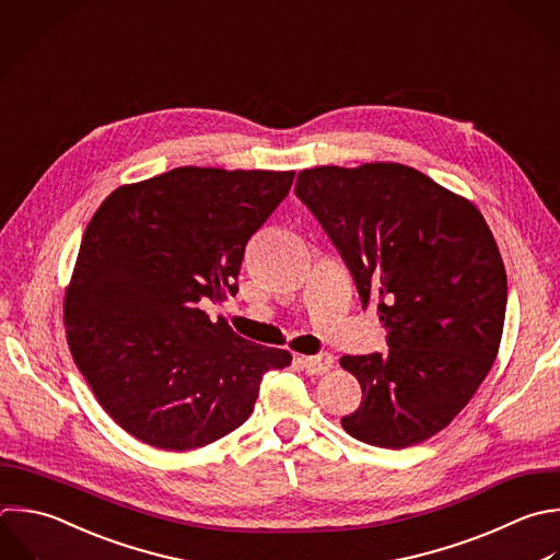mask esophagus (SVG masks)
<instances>
[{
	"label": "esophagus",
	"instance_id": "1",
	"mask_svg": "<svg viewBox=\"0 0 560 560\" xmlns=\"http://www.w3.org/2000/svg\"><path fill=\"white\" fill-rule=\"evenodd\" d=\"M298 361L302 363V368L306 370V374H313V376L326 374V372L332 368V357H330L328 352L313 354V357H300Z\"/></svg>",
	"mask_w": 560,
	"mask_h": 560
}]
</instances>
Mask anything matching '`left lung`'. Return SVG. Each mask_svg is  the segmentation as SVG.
<instances>
[{"mask_svg":"<svg viewBox=\"0 0 560 560\" xmlns=\"http://www.w3.org/2000/svg\"><path fill=\"white\" fill-rule=\"evenodd\" d=\"M295 195L387 330V354L339 359L363 392L341 427L381 448L429 440L466 407L499 352L508 280L486 219L396 162L304 168Z\"/></svg>","mask_w":560,"mask_h":560,"instance_id":"left-lung-1","label":"left lung"}]
</instances>
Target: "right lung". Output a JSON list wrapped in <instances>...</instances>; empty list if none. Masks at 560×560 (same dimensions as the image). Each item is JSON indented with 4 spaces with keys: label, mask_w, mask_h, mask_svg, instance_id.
Instances as JSON below:
<instances>
[{
    "label": "right lung",
    "mask_w": 560,
    "mask_h": 560,
    "mask_svg": "<svg viewBox=\"0 0 560 560\" xmlns=\"http://www.w3.org/2000/svg\"><path fill=\"white\" fill-rule=\"evenodd\" d=\"M295 171L182 166L116 188L92 217L66 289L72 359L133 438L190 451L241 427L291 352L201 308L236 295L247 241Z\"/></svg>",
    "instance_id": "right-lung-1"
}]
</instances>
